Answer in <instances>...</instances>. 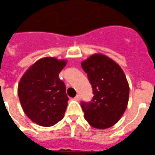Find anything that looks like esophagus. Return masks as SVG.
Listing matches in <instances>:
<instances>
[{
    "mask_svg": "<svg viewBox=\"0 0 155 155\" xmlns=\"http://www.w3.org/2000/svg\"><path fill=\"white\" fill-rule=\"evenodd\" d=\"M74 100L79 101L80 100V96H79V95H76V96L75 97H74Z\"/></svg>",
    "mask_w": 155,
    "mask_h": 155,
    "instance_id": "obj_1",
    "label": "esophagus"
}]
</instances>
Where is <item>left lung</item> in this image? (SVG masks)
I'll return each mask as SVG.
<instances>
[{"instance_id": "1", "label": "left lung", "mask_w": 155, "mask_h": 155, "mask_svg": "<svg viewBox=\"0 0 155 155\" xmlns=\"http://www.w3.org/2000/svg\"><path fill=\"white\" fill-rule=\"evenodd\" d=\"M94 96L82 101L84 118L91 126L107 129L118 122L127 107L130 87L123 70L112 59L94 54L81 63Z\"/></svg>"}]
</instances>
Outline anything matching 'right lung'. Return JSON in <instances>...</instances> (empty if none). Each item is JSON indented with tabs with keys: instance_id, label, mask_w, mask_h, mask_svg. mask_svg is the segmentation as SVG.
I'll use <instances>...</instances> for the list:
<instances>
[{
	"instance_id": "add662e5",
	"label": "right lung",
	"mask_w": 155,
	"mask_h": 155,
	"mask_svg": "<svg viewBox=\"0 0 155 155\" xmlns=\"http://www.w3.org/2000/svg\"><path fill=\"white\" fill-rule=\"evenodd\" d=\"M65 60L46 57L31 65L20 79L18 94L25 114L33 122L52 126L64 117L68 97L58 75Z\"/></svg>"
}]
</instances>
